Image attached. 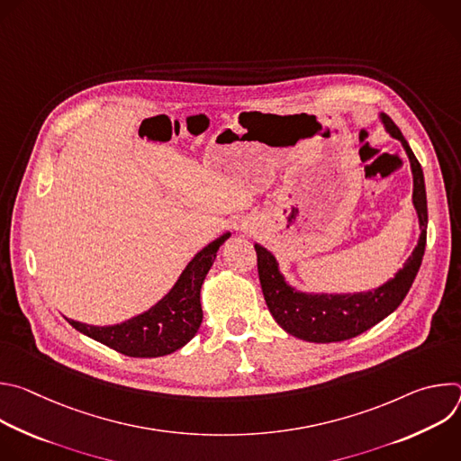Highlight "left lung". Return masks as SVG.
Masks as SVG:
<instances>
[{"label":"left lung","instance_id":"1","mask_svg":"<svg viewBox=\"0 0 461 461\" xmlns=\"http://www.w3.org/2000/svg\"><path fill=\"white\" fill-rule=\"evenodd\" d=\"M379 118L384 123L386 133L402 142L411 160L414 178L412 203L421 228L418 246L407 258L403 268L384 285L368 292L334 295L297 292L285 281L276 257L267 248L255 244L260 288L265 294L268 310L283 330L299 339L310 343H336L366 332L368 328L383 321L402 304L421 267L429 222L423 169L398 125L386 114H381Z\"/></svg>","mask_w":461,"mask_h":461}]
</instances>
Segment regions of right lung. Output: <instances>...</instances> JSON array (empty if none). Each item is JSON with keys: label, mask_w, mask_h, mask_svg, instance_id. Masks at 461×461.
<instances>
[{"label": "right lung", "mask_w": 461, "mask_h": 461, "mask_svg": "<svg viewBox=\"0 0 461 461\" xmlns=\"http://www.w3.org/2000/svg\"><path fill=\"white\" fill-rule=\"evenodd\" d=\"M230 231L196 253L175 286L148 312L113 326H93L68 319L87 338L129 357H160L189 343L203 322L201 288L219 248Z\"/></svg>", "instance_id": "obj_1"}]
</instances>
